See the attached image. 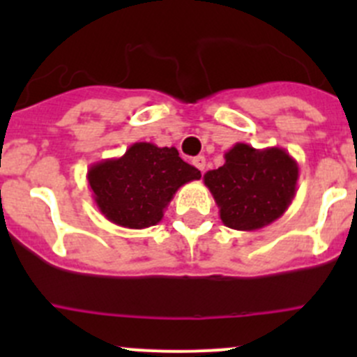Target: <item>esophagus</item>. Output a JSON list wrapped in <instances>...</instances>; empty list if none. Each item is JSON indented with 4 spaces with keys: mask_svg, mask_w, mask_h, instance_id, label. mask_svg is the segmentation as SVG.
<instances>
[{
    "mask_svg": "<svg viewBox=\"0 0 357 357\" xmlns=\"http://www.w3.org/2000/svg\"><path fill=\"white\" fill-rule=\"evenodd\" d=\"M192 162H193V165H195V167L199 169V171H202V172L205 171V157L199 155V157H195V158H193Z\"/></svg>",
    "mask_w": 357,
    "mask_h": 357,
    "instance_id": "esophagus-1",
    "label": "esophagus"
}]
</instances>
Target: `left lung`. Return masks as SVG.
Masks as SVG:
<instances>
[{
  "mask_svg": "<svg viewBox=\"0 0 357 357\" xmlns=\"http://www.w3.org/2000/svg\"><path fill=\"white\" fill-rule=\"evenodd\" d=\"M298 164L287 150H257L236 143L225 153V164L204 174L225 226L255 231L285 214L297 192Z\"/></svg>",
  "mask_w": 357,
  "mask_h": 357,
  "instance_id": "obj_1",
  "label": "left lung"
}]
</instances>
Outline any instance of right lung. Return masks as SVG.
I'll use <instances>...</instances> for the list:
<instances>
[{
  "mask_svg": "<svg viewBox=\"0 0 357 357\" xmlns=\"http://www.w3.org/2000/svg\"><path fill=\"white\" fill-rule=\"evenodd\" d=\"M174 146L139 142L122 157L105 158L88 169V185L98 211L114 225L129 229L155 226L174 193L200 179Z\"/></svg>",
  "mask_w": 357,
  "mask_h": 357,
  "instance_id": "obj_1",
  "label": "right lung"
}]
</instances>
